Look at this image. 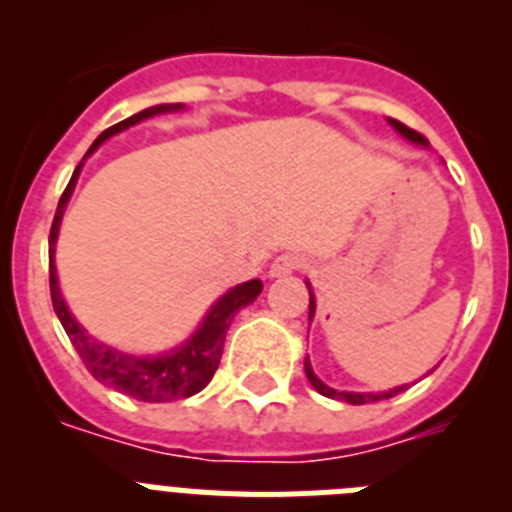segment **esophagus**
I'll use <instances>...</instances> for the list:
<instances>
[{"instance_id": "esophagus-1", "label": "esophagus", "mask_w": 512, "mask_h": 512, "mask_svg": "<svg viewBox=\"0 0 512 512\" xmlns=\"http://www.w3.org/2000/svg\"><path fill=\"white\" fill-rule=\"evenodd\" d=\"M300 266H302L300 256H292V253H284V256H279V259H274V264L269 266V277H271V279L289 277V274H295V271L300 269Z\"/></svg>"}]
</instances>
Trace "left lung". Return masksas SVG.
Wrapping results in <instances>:
<instances>
[{"mask_svg":"<svg viewBox=\"0 0 512 512\" xmlns=\"http://www.w3.org/2000/svg\"><path fill=\"white\" fill-rule=\"evenodd\" d=\"M387 122H390L392 128L397 130V133L402 135V138H408L410 143H415V146H423L428 148V140L423 138L420 133H415V130H410L408 125H402L400 120H392V117H387ZM307 289H310V312H307V318H315V295H312V287L310 282H305ZM433 372V369H431ZM428 372V374H431ZM305 374L307 379H310V384L315 387V390L320 392V395L330 397V400H341V402H348V405H366V402H377V400H387V397H395L400 395L402 390H408V384H400V387H392V390L387 392H346V390H333V387H328V384L323 382V379H318V374L312 372V364L310 359L305 356Z\"/></svg>","mask_w":512,"mask_h":512,"instance_id":"1","label":"left lung"}]
</instances>
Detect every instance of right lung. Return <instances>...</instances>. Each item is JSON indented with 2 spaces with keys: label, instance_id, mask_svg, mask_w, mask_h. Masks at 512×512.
<instances>
[{
  "label": "right lung",
  "instance_id": "obj_1",
  "mask_svg": "<svg viewBox=\"0 0 512 512\" xmlns=\"http://www.w3.org/2000/svg\"><path fill=\"white\" fill-rule=\"evenodd\" d=\"M182 110L184 104H156V107H148V110L138 112V115L128 117V120L117 122V125L104 130V133L92 143L87 156L81 158V164L76 166L74 176H71L69 187L61 194V202H58L56 217H53L51 225V238H48L53 310H56L63 330H66V336L74 343L76 354L81 356L84 366H87L89 374H92L97 382L107 384V387H115L117 392L135 397V400L140 402L182 400V397H192L200 390H205L207 382H210L212 374H215L217 364H220V356H223L225 333H228L230 323H233V318L238 315V310L251 305V302L261 295V289H264L261 279L235 284L233 289H228V292L207 310L202 323L197 325V330H194L182 346H174L171 351H164V354L156 356L125 354V351H117L115 346H107V343L97 341V338L89 336L87 328L71 315L69 305L63 300L56 277V241L58 230H61L63 212H66L71 194H74L76 179H79L84 161L102 146L104 140L112 138V135L133 128V125H138V122L143 120H151V117L156 115Z\"/></svg>",
  "mask_w": 512,
  "mask_h": 512
}]
</instances>
